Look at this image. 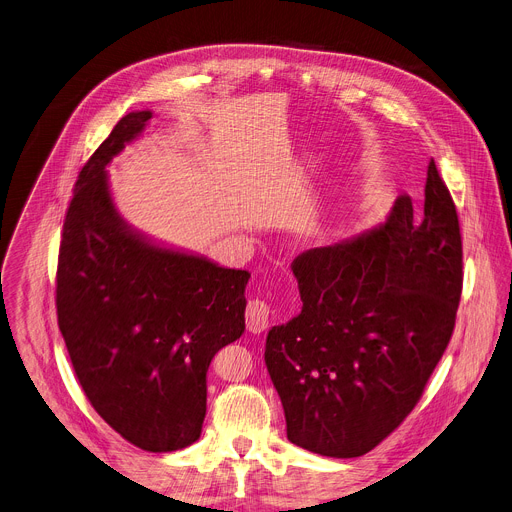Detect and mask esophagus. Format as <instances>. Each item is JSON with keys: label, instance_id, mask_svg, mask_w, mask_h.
<instances>
[{"label": "esophagus", "instance_id": "esophagus-1", "mask_svg": "<svg viewBox=\"0 0 512 512\" xmlns=\"http://www.w3.org/2000/svg\"><path fill=\"white\" fill-rule=\"evenodd\" d=\"M269 327V306L263 300H251L247 304V329L255 335Z\"/></svg>", "mask_w": 512, "mask_h": 512}]
</instances>
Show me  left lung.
Segmentation results:
<instances>
[{
  "label": "left lung",
  "instance_id": "1",
  "mask_svg": "<svg viewBox=\"0 0 512 512\" xmlns=\"http://www.w3.org/2000/svg\"><path fill=\"white\" fill-rule=\"evenodd\" d=\"M461 267L455 204L433 159L421 212L398 196L374 230L294 259L302 312L265 343L294 445L359 457L404 421L449 345Z\"/></svg>",
  "mask_w": 512,
  "mask_h": 512
}]
</instances>
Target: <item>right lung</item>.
Returning <instances> with one entry per match:
<instances>
[{"instance_id": "obj_1", "label": "right lung", "mask_w": 512, "mask_h": 512, "mask_svg": "<svg viewBox=\"0 0 512 512\" xmlns=\"http://www.w3.org/2000/svg\"><path fill=\"white\" fill-rule=\"evenodd\" d=\"M153 112H130L79 171L57 267V316L75 376L128 443L200 439L212 357L245 333L251 273L147 239L118 214L106 165Z\"/></svg>"}]
</instances>
